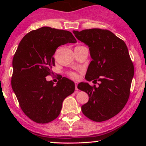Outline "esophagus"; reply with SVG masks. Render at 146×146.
Wrapping results in <instances>:
<instances>
[{"instance_id":"obj_1","label":"esophagus","mask_w":146,"mask_h":146,"mask_svg":"<svg viewBox=\"0 0 146 146\" xmlns=\"http://www.w3.org/2000/svg\"><path fill=\"white\" fill-rule=\"evenodd\" d=\"M75 90H78V82H75Z\"/></svg>"}]
</instances>
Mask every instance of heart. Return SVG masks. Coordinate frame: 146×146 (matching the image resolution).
Segmentation results:
<instances>
[{
	"instance_id": "heart-1",
	"label": "heart",
	"mask_w": 146,
	"mask_h": 146,
	"mask_svg": "<svg viewBox=\"0 0 146 146\" xmlns=\"http://www.w3.org/2000/svg\"><path fill=\"white\" fill-rule=\"evenodd\" d=\"M71 76L73 77V78H76L77 77H78V75H77L76 73H71Z\"/></svg>"
}]
</instances>
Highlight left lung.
I'll return each instance as SVG.
<instances>
[{
  "mask_svg": "<svg viewBox=\"0 0 146 146\" xmlns=\"http://www.w3.org/2000/svg\"><path fill=\"white\" fill-rule=\"evenodd\" d=\"M77 39L89 47L92 61L87 69V81H99V86L87 82L78 89L88 94V102L82 106L85 116L94 121H104L119 113L128 102L134 66L126 44L108 30L73 31Z\"/></svg>",
  "mask_w": 146,
  "mask_h": 146,
  "instance_id": "8db88e82",
  "label": "left lung"
}]
</instances>
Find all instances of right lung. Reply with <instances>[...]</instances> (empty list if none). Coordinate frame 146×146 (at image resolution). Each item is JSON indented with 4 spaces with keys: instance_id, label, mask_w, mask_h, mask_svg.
I'll return each instance as SVG.
<instances>
[{
    "instance_id": "1",
    "label": "right lung",
    "mask_w": 146,
    "mask_h": 146,
    "mask_svg": "<svg viewBox=\"0 0 146 146\" xmlns=\"http://www.w3.org/2000/svg\"><path fill=\"white\" fill-rule=\"evenodd\" d=\"M77 40L68 31L42 27L23 37L13 58L11 86L21 109L33 121L46 123L60 115L62 102L75 90L66 78L56 85L46 77L53 74L56 48Z\"/></svg>"
}]
</instances>
